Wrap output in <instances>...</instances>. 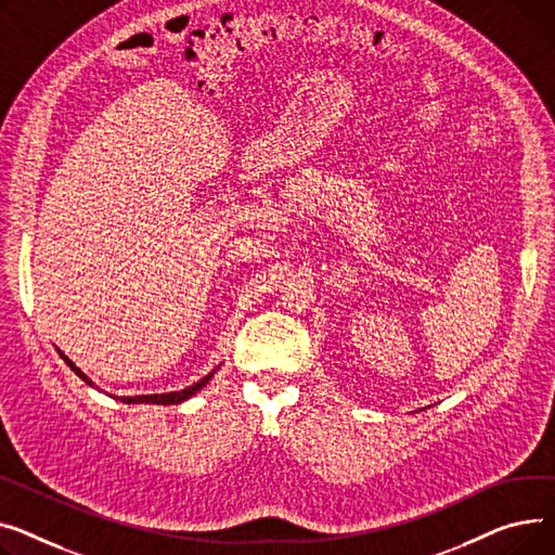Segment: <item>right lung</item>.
Here are the masks:
<instances>
[{
    "instance_id": "right-lung-1",
    "label": "right lung",
    "mask_w": 555,
    "mask_h": 555,
    "mask_svg": "<svg viewBox=\"0 0 555 555\" xmlns=\"http://www.w3.org/2000/svg\"><path fill=\"white\" fill-rule=\"evenodd\" d=\"M57 353L62 356V361L67 363L69 367H72V372H76L87 385H91V387H95L93 385V380L80 370V367H76L74 365V361H69L67 356H64L60 349H57ZM215 376V370L210 372V374H206L202 380H197V383H192V385H188L185 389H179V392H166V395H141V397H116L118 401H122V403H127V405H134V403H154V405H177V403H183L185 399H190V397H194L199 392L202 387H206V383L210 380ZM112 397V395H109Z\"/></svg>"
}]
</instances>
